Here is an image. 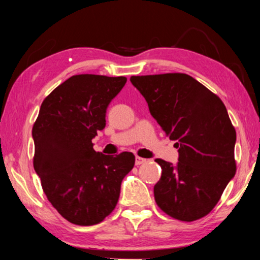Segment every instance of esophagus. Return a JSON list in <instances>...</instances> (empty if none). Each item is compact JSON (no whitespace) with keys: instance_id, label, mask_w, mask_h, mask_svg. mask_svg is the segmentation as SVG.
Wrapping results in <instances>:
<instances>
[{"instance_id":"1","label":"esophagus","mask_w":260,"mask_h":260,"mask_svg":"<svg viewBox=\"0 0 260 260\" xmlns=\"http://www.w3.org/2000/svg\"><path fill=\"white\" fill-rule=\"evenodd\" d=\"M146 161H147L146 158H143V157H140V156H137V157H135V165H137V166L143 165V164H145Z\"/></svg>"}]
</instances>
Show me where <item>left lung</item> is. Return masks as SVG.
I'll use <instances>...</instances> for the list:
<instances>
[{"mask_svg":"<svg viewBox=\"0 0 260 260\" xmlns=\"http://www.w3.org/2000/svg\"><path fill=\"white\" fill-rule=\"evenodd\" d=\"M152 117L170 140L179 162L156 158L162 168L155 202L173 218L192 222L208 215L236 173V131L222 100L185 73L132 76Z\"/></svg>","mask_w":260,"mask_h":260,"instance_id":"obj_1","label":"left lung"}]
</instances>
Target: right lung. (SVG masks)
<instances>
[{"mask_svg": "<svg viewBox=\"0 0 260 260\" xmlns=\"http://www.w3.org/2000/svg\"><path fill=\"white\" fill-rule=\"evenodd\" d=\"M125 77L77 75L42 103L32 127L34 168L53 208L77 225H94L114 210L122 179L134 167L129 152L104 155L92 139L106 126V110Z\"/></svg>", "mask_w": 260, "mask_h": 260, "instance_id": "right-lung-1", "label": "right lung"}]
</instances>
